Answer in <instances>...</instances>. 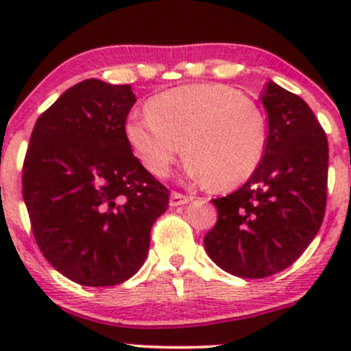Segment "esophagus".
<instances>
[{
  "instance_id": "esophagus-1",
  "label": "esophagus",
  "mask_w": 351,
  "mask_h": 351,
  "mask_svg": "<svg viewBox=\"0 0 351 351\" xmlns=\"http://www.w3.org/2000/svg\"><path fill=\"white\" fill-rule=\"evenodd\" d=\"M190 200H192V197L182 195V193L178 192H173L171 195H169V205H171V207H180V205L189 204Z\"/></svg>"
}]
</instances>
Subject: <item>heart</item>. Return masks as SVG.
I'll return each instance as SVG.
<instances>
[{
    "label": "heart",
    "mask_w": 351,
    "mask_h": 351,
    "mask_svg": "<svg viewBox=\"0 0 351 351\" xmlns=\"http://www.w3.org/2000/svg\"><path fill=\"white\" fill-rule=\"evenodd\" d=\"M125 139L144 168L165 178L182 153L185 171L214 189L250 180L267 147V117L256 101L221 84H189L158 95L147 113L127 119Z\"/></svg>",
    "instance_id": "heart-1"
}]
</instances>
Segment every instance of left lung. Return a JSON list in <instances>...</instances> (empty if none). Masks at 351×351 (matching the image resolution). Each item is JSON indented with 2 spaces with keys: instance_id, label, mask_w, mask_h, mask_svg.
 <instances>
[{
  "instance_id": "left-lung-1",
  "label": "left lung",
  "mask_w": 351,
  "mask_h": 351,
  "mask_svg": "<svg viewBox=\"0 0 351 351\" xmlns=\"http://www.w3.org/2000/svg\"><path fill=\"white\" fill-rule=\"evenodd\" d=\"M268 137L256 171L231 195L214 198L219 217L204 238L210 260L241 278L285 270L323 224L328 139L309 105L268 81L261 95Z\"/></svg>"
}]
</instances>
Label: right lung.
Segmentation results:
<instances>
[{"mask_svg":"<svg viewBox=\"0 0 351 351\" xmlns=\"http://www.w3.org/2000/svg\"><path fill=\"white\" fill-rule=\"evenodd\" d=\"M130 84L84 80L35 122L23 162V200L45 260L86 287L139 271L169 192L125 139Z\"/></svg>","mask_w":351,"mask_h":351,"instance_id":"1","label":"right lung"}]
</instances>
